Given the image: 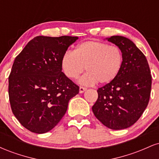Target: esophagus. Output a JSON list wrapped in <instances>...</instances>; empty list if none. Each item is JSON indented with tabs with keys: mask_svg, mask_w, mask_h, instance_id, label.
<instances>
[{
	"mask_svg": "<svg viewBox=\"0 0 159 159\" xmlns=\"http://www.w3.org/2000/svg\"><path fill=\"white\" fill-rule=\"evenodd\" d=\"M86 90H87V88H86V87H79V93H83Z\"/></svg>",
	"mask_w": 159,
	"mask_h": 159,
	"instance_id": "1",
	"label": "esophagus"
}]
</instances>
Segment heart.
<instances>
[{
    "label": "heart",
    "mask_w": 159,
    "mask_h": 159,
    "mask_svg": "<svg viewBox=\"0 0 159 159\" xmlns=\"http://www.w3.org/2000/svg\"><path fill=\"white\" fill-rule=\"evenodd\" d=\"M123 61L119 47L88 40L78 45L73 52H66L61 58V67L70 79H76L85 67L87 72L78 80L81 85L91 86L98 82L107 84L118 75Z\"/></svg>",
    "instance_id": "1"
}]
</instances>
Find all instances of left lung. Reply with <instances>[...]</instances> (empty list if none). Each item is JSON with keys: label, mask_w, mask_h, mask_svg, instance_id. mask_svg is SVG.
<instances>
[{"label": "left lung", "mask_w": 159, "mask_h": 159, "mask_svg": "<svg viewBox=\"0 0 159 159\" xmlns=\"http://www.w3.org/2000/svg\"><path fill=\"white\" fill-rule=\"evenodd\" d=\"M122 51L123 61L113 81L98 88L93 112L104 125L114 130L127 129L139 119L148 105L152 76L147 58L129 39L106 38Z\"/></svg>", "instance_id": "1"}]
</instances>
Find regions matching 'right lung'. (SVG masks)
I'll list each match as a JSON object with an SVG mask.
<instances>
[{"label":"right lung","instance_id":"right-lung-1","mask_svg":"<svg viewBox=\"0 0 159 159\" xmlns=\"http://www.w3.org/2000/svg\"><path fill=\"white\" fill-rule=\"evenodd\" d=\"M78 36H39L16 57L9 76L12 111L30 132H49L66 114L79 87L62 72L61 58Z\"/></svg>","mask_w":159,"mask_h":159}]
</instances>
